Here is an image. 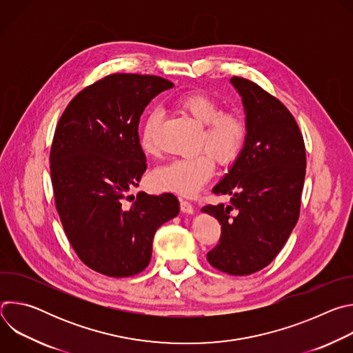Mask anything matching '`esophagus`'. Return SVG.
<instances>
[{
    "mask_svg": "<svg viewBox=\"0 0 353 353\" xmlns=\"http://www.w3.org/2000/svg\"><path fill=\"white\" fill-rule=\"evenodd\" d=\"M180 210H181V212H184V214H192V212H194L192 204L188 203V201L183 199V198L180 199Z\"/></svg>",
    "mask_w": 353,
    "mask_h": 353,
    "instance_id": "34e87169",
    "label": "esophagus"
}]
</instances>
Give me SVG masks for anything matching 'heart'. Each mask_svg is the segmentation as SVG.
Returning a JSON list of instances; mask_svg holds the SVG:
<instances>
[{"label": "heart", "mask_w": 353, "mask_h": 353, "mask_svg": "<svg viewBox=\"0 0 353 353\" xmlns=\"http://www.w3.org/2000/svg\"><path fill=\"white\" fill-rule=\"evenodd\" d=\"M176 105L195 123L203 125L198 149H207L190 158H181L158 168L150 176V184L161 191L180 195H194L214 176V158L221 166H228L239 157L247 135V123L236 110H222L215 97L205 92H188L176 100ZM161 112L152 110L143 121L139 145L148 157L158 155L157 132L161 125Z\"/></svg>", "instance_id": "obj_1"}]
</instances>
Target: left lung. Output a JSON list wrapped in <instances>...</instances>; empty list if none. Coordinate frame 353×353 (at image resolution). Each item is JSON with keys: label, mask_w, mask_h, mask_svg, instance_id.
Segmentation results:
<instances>
[{"label": "left lung", "mask_w": 353, "mask_h": 353, "mask_svg": "<svg viewBox=\"0 0 353 353\" xmlns=\"http://www.w3.org/2000/svg\"><path fill=\"white\" fill-rule=\"evenodd\" d=\"M230 82L241 96L247 135L232 169L212 188L230 195V204L205 205L203 212L222 225L208 263L243 276L278 256L299 219L306 148L294 117L275 96L245 78Z\"/></svg>", "instance_id": "obj_1"}]
</instances>
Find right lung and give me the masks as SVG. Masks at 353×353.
I'll use <instances>...</instances> for the list:
<instances>
[{
    "label": "right lung",
    "instance_id": "add662e5",
    "mask_svg": "<svg viewBox=\"0 0 353 353\" xmlns=\"http://www.w3.org/2000/svg\"><path fill=\"white\" fill-rule=\"evenodd\" d=\"M173 86L157 75H108L81 90L56 127L50 150L56 208L75 253L99 274L142 272L155 232L179 214V201L169 192L125 196L146 170L139 117ZM125 199L133 203L125 205Z\"/></svg>",
    "mask_w": 353,
    "mask_h": 353
}]
</instances>
